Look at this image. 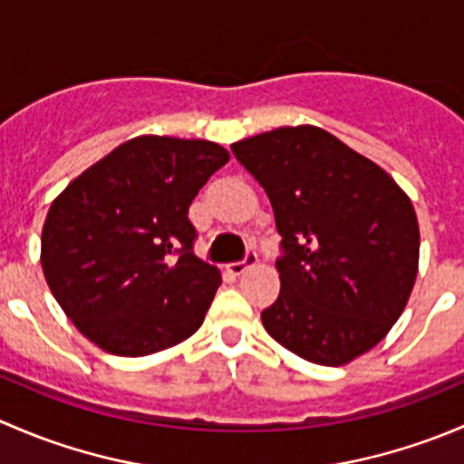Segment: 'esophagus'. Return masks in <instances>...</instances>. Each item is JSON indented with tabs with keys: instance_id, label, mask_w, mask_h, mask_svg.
I'll return each mask as SVG.
<instances>
[{
	"instance_id": "1",
	"label": "esophagus",
	"mask_w": 464,
	"mask_h": 464,
	"mask_svg": "<svg viewBox=\"0 0 464 464\" xmlns=\"http://www.w3.org/2000/svg\"><path fill=\"white\" fill-rule=\"evenodd\" d=\"M256 262H258V256H256V251H249V254L245 256V260H237V262H231V265H227V271L233 276H242L249 266H254Z\"/></svg>"
}]
</instances>
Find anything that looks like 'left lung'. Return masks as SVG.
I'll return each mask as SVG.
<instances>
[{"instance_id":"left-lung-1","label":"left lung","mask_w":464,"mask_h":464,"mask_svg":"<svg viewBox=\"0 0 464 464\" xmlns=\"http://www.w3.org/2000/svg\"><path fill=\"white\" fill-rule=\"evenodd\" d=\"M265 188L283 236L280 294L262 325L283 348L343 366L375 348L409 303L420 228L386 170L314 125L231 145Z\"/></svg>"}]
</instances>
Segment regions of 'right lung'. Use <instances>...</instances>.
<instances>
[{"label": "right lung", "instance_id": "right-lung-1", "mask_svg": "<svg viewBox=\"0 0 464 464\" xmlns=\"http://www.w3.org/2000/svg\"><path fill=\"white\" fill-rule=\"evenodd\" d=\"M228 161L199 139H130L51 204L42 271L92 343L121 357L172 348L202 325L222 276L193 254L188 206Z\"/></svg>", "mask_w": 464, "mask_h": 464}]
</instances>
